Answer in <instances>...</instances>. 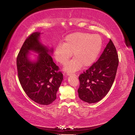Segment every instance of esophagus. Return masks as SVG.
<instances>
[{
	"label": "esophagus",
	"instance_id": "1",
	"mask_svg": "<svg viewBox=\"0 0 135 135\" xmlns=\"http://www.w3.org/2000/svg\"><path fill=\"white\" fill-rule=\"evenodd\" d=\"M67 76L72 75V76H77V75H75V74H72V73H67Z\"/></svg>",
	"mask_w": 135,
	"mask_h": 135
}]
</instances>
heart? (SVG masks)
<instances>
[{"label":"heart","instance_id":"b5f03b06","mask_svg":"<svg viewBox=\"0 0 135 135\" xmlns=\"http://www.w3.org/2000/svg\"><path fill=\"white\" fill-rule=\"evenodd\" d=\"M103 46L102 37L97 34L77 32L67 35L63 44L56 45L54 56L56 61L62 65L66 64L63 70L68 73L77 71L83 66L88 67L97 60Z\"/></svg>","mask_w":135,"mask_h":135}]
</instances>
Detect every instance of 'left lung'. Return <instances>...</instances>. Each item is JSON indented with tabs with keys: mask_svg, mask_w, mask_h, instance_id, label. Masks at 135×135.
Listing matches in <instances>:
<instances>
[{
	"mask_svg": "<svg viewBox=\"0 0 135 135\" xmlns=\"http://www.w3.org/2000/svg\"><path fill=\"white\" fill-rule=\"evenodd\" d=\"M118 63L115 47L110 40L98 61L79 76L80 99L89 104L101 100L113 84Z\"/></svg>",
	"mask_w": 135,
	"mask_h": 135,
	"instance_id": "left-lung-1",
	"label": "left lung"
}]
</instances>
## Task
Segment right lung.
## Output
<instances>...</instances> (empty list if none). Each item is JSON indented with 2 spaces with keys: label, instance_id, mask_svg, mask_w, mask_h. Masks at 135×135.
<instances>
[{
  "label": "right lung",
  "instance_id": "add662e5",
  "mask_svg": "<svg viewBox=\"0 0 135 135\" xmlns=\"http://www.w3.org/2000/svg\"><path fill=\"white\" fill-rule=\"evenodd\" d=\"M41 34L35 32L26 38L17 56V67L26 94L35 103L46 105L56 99L63 77L51 58L53 48L49 49L40 41ZM31 51L38 54L35 60L30 58Z\"/></svg>",
  "mask_w": 135,
  "mask_h": 135
}]
</instances>
